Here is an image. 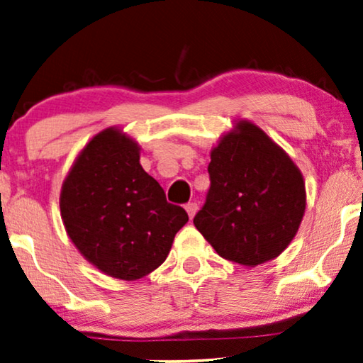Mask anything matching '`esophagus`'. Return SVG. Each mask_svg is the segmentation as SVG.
Listing matches in <instances>:
<instances>
[{"instance_id":"34e87169","label":"esophagus","mask_w":363,"mask_h":363,"mask_svg":"<svg viewBox=\"0 0 363 363\" xmlns=\"http://www.w3.org/2000/svg\"><path fill=\"white\" fill-rule=\"evenodd\" d=\"M186 210H187V213H189V218H194V216H196V213H197V210H199V205L196 203V202H191V203H187L186 205Z\"/></svg>"}]
</instances>
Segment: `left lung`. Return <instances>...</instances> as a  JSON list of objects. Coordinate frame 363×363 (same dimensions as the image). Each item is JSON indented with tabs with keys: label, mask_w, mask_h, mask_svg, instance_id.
Returning a JSON list of instances; mask_svg holds the SVG:
<instances>
[{
	"label": "left lung",
	"mask_w": 363,
	"mask_h": 363,
	"mask_svg": "<svg viewBox=\"0 0 363 363\" xmlns=\"http://www.w3.org/2000/svg\"><path fill=\"white\" fill-rule=\"evenodd\" d=\"M210 189L194 225L226 261L256 267L282 254L306 207L290 156L250 121H238L210 153Z\"/></svg>",
	"instance_id": "1"
}]
</instances>
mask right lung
I'll list each match as a JSON object with an SVG mask.
<instances>
[{
  "mask_svg": "<svg viewBox=\"0 0 363 363\" xmlns=\"http://www.w3.org/2000/svg\"><path fill=\"white\" fill-rule=\"evenodd\" d=\"M60 212L78 251L113 279H142L166 261L189 216L140 164V147L116 127L91 138L63 181Z\"/></svg>",
  "mask_w": 363,
  "mask_h": 363,
  "instance_id": "obj_1",
  "label": "right lung"
}]
</instances>
